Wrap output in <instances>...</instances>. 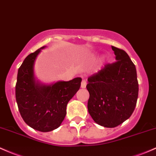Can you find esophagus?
Listing matches in <instances>:
<instances>
[{"instance_id": "34e87169", "label": "esophagus", "mask_w": 156, "mask_h": 156, "mask_svg": "<svg viewBox=\"0 0 156 156\" xmlns=\"http://www.w3.org/2000/svg\"><path fill=\"white\" fill-rule=\"evenodd\" d=\"M86 86H87V81H85V80H83L81 82V87L82 89H84V88H86Z\"/></svg>"}]
</instances>
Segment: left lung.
Returning <instances> with one entry per match:
<instances>
[{"mask_svg":"<svg viewBox=\"0 0 156 156\" xmlns=\"http://www.w3.org/2000/svg\"><path fill=\"white\" fill-rule=\"evenodd\" d=\"M115 62L106 64L87 79V108L95 123L104 127L120 125L133 114L138 95L136 66L125 51L112 46Z\"/></svg>","mask_w":156,"mask_h":156,"instance_id":"left-lung-1","label":"left lung"}]
</instances>
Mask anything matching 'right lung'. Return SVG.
<instances>
[{"instance_id":"1","label":"right lung","mask_w":156,"mask_h":156,"mask_svg":"<svg viewBox=\"0 0 156 156\" xmlns=\"http://www.w3.org/2000/svg\"><path fill=\"white\" fill-rule=\"evenodd\" d=\"M44 46L24 59L18 69L15 97L18 109L26 124L36 130L49 132L61 126L66 114V106L81 87V78L69 81L43 83L35 74L37 55Z\"/></svg>"}]
</instances>
